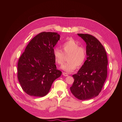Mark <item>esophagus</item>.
Masks as SVG:
<instances>
[{"label":"esophagus","mask_w":122,"mask_h":122,"mask_svg":"<svg viewBox=\"0 0 122 122\" xmlns=\"http://www.w3.org/2000/svg\"><path fill=\"white\" fill-rule=\"evenodd\" d=\"M63 76H68V74L66 73H65V72H63Z\"/></svg>","instance_id":"1"}]
</instances>
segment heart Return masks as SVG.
Instances as JSON below:
<instances>
[{"mask_svg": "<svg viewBox=\"0 0 122 122\" xmlns=\"http://www.w3.org/2000/svg\"><path fill=\"white\" fill-rule=\"evenodd\" d=\"M79 43L70 39L61 45L62 50L58 48L53 50L55 62L61 65L64 61L65 56H67V63L63 65L60 68L66 72H72L78 67L81 66L86 59V51L85 48L79 46Z\"/></svg>", "mask_w": 122, "mask_h": 122, "instance_id": "heart-1", "label": "heart"}]
</instances>
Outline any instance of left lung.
Segmentation results:
<instances>
[{"instance_id":"left-lung-1","label":"left lung","mask_w":122,"mask_h":122,"mask_svg":"<svg viewBox=\"0 0 122 122\" xmlns=\"http://www.w3.org/2000/svg\"><path fill=\"white\" fill-rule=\"evenodd\" d=\"M77 34L86 43L87 58L78 73L72 76L74 81L70 89L77 98L88 100L99 95L106 80L107 56L104 47L95 37Z\"/></svg>"}]
</instances>
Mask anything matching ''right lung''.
<instances>
[{
  "mask_svg": "<svg viewBox=\"0 0 122 122\" xmlns=\"http://www.w3.org/2000/svg\"><path fill=\"white\" fill-rule=\"evenodd\" d=\"M60 36L55 32H41L27 45L18 62V79L28 95L42 97L49 92L62 72L56 69L53 50Z\"/></svg>",
  "mask_w": 122,
  "mask_h": 122,
  "instance_id": "1",
  "label": "right lung"
}]
</instances>
